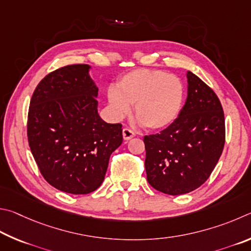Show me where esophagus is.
<instances>
[{"instance_id":"obj_1","label":"esophagus","mask_w":251,"mask_h":251,"mask_svg":"<svg viewBox=\"0 0 251 251\" xmlns=\"http://www.w3.org/2000/svg\"><path fill=\"white\" fill-rule=\"evenodd\" d=\"M122 135H123V139H125L126 141H129V140H131V139L135 137L133 131L128 129V128H125L122 130Z\"/></svg>"}]
</instances>
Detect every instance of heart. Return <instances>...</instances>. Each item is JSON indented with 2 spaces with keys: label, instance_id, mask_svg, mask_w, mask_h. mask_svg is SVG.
Segmentation results:
<instances>
[{
  "label": "heart",
  "instance_id": "b5f03b06",
  "mask_svg": "<svg viewBox=\"0 0 251 251\" xmlns=\"http://www.w3.org/2000/svg\"><path fill=\"white\" fill-rule=\"evenodd\" d=\"M185 90L181 79L163 70L139 68L123 75L109 88L108 102L113 116L122 119L134 105V116L149 130L168 128L181 112Z\"/></svg>",
  "mask_w": 251,
  "mask_h": 251
}]
</instances>
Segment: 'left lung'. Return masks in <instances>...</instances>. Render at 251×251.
<instances>
[{"mask_svg":"<svg viewBox=\"0 0 251 251\" xmlns=\"http://www.w3.org/2000/svg\"><path fill=\"white\" fill-rule=\"evenodd\" d=\"M187 98L178 117L160 133L146 135L149 184L169 195L199 188L212 174L225 144V118L213 89L187 72Z\"/></svg>","mask_w":251,"mask_h":251,"instance_id":"left-lung-1","label":"left lung"}]
</instances>
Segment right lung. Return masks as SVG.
Wrapping results in <instances>:
<instances>
[{
  "label": "right lung",
  "mask_w": 251,
  "mask_h": 251,
  "mask_svg": "<svg viewBox=\"0 0 251 251\" xmlns=\"http://www.w3.org/2000/svg\"><path fill=\"white\" fill-rule=\"evenodd\" d=\"M89 65H69L43 79L30 99L28 144L44 178L61 192L88 194L103 182L122 126L98 113Z\"/></svg>",
  "instance_id": "right-lung-1"
}]
</instances>
